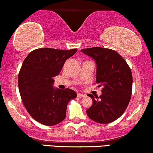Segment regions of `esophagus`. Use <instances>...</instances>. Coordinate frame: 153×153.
Returning <instances> with one entry per match:
<instances>
[{"label":"esophagus","instance_id":"obj_1","mask_svg":"<svg viewBox=\"0 0 153 153\" xmlns=\"http://www.w3.org/2000/svg\"><path fill=\"white\" fill-rule=\"evenodd\" d=\"M77 96H78V98H82V97H85V94H77Z\"/></svg>","mask_w":153,"mask_h":153}]
</instances>
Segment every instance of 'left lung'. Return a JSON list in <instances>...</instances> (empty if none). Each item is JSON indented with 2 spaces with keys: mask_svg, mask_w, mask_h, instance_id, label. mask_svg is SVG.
<instances>
[{
  "mask_svg": "<svg viewBox=\"0 0 153 153\" xmlns=\"http://www.w3.org/2000/svg\"><path fill=\"white\" fill-rule=\"evenodd\" d=\"M81 52L95 59L97 66L96 82L102 86L98 97L88 94L93 105L86 111L88 117L100 124H108L122 116L127 108L132 91V74L122 56L111 49L95 47Z\"/></svg>",
  "mask_w": 153,
  "mask_h": 153,
  "instance_id": "left-lung-1",
  "label": "left lung"
}]
</instances>
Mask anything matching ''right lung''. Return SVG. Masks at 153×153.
Masks as SVG:
<instances>
[{
    "label": "right lung",
    "instance_id": "right-lung-1",
    "mask_svg": "<svg viewBox=\"0 0 153 153\" xmlns=\"http://www.w3.org/2000/svg\"><path fill=\"white\" fill-rule=\"evenodd\" d=\"M77 50L36 49L24 60L19 73V93L28 113L36 122L53 126L66 117L68 103L77 94L70 88H54V77Z\"/></svg>",
    "mask_w": 153,
    "mask_h": 153
}]
</instances>
